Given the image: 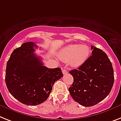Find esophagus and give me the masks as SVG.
Returning <instances> with one entry per match:
<instances>
[{
  "mask_svg": "<svg viewBox=\"0 0 121 121\" xmlns=\"http://www.w3.org/2000/svg\"><path fill=\"white\" fill-rule=\"evenodd\" d=\"M67 73H68V72H67V70L64 69H62V73H63V74L66 75V74H67Z\"/></svg>",
  "mask_w": 121,
  "mask_h": 121,
  "instance_id": "1",
  "label": "esophagus"
}]
</instances>
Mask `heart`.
Instances as JSON below:
<instances>
[{"label":"heart","mask_w":121,"mask_h":121,"mask_svg":"<svg viewBox=\"0 0 121 121\" xmlns=\"http://www.w3.org/2000/svg\"><path fill=\"white\" fill-rule=\"evenodd\" d=\"M90 51L86 45L69 44L60 50L59 57L64 62L69 61L72 67H78L88 59Z\"/></svg>","instance_id":"b5f03b06"}]
</instances>
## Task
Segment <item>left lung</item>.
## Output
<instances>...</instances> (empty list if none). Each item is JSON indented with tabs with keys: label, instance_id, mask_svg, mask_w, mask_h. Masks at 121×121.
<instances>
[{
	"label": "left lung",
	"instance_id": "left-lung-1",
	"mask_svg": "<svg viewBox=\"0 0 121 121\" xmlns=\"http://www.w3.org/2000/svg\"><path fill=\"white\" fill-rule=\"evenodd\" d=\"M91 56L77 69L69 72L73 82L69 88L78 103L85 107L94 106L105 98L114 84V70L107 54L91 46Z\"/></svg>",
	"mask_w": 121,
	"mask_h": 121
}]
</instances>
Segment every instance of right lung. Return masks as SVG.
<instances>
[{
    "label": "right lung",
    "instance_id": "obj_1",
    "mask_svg": "<svg viewBox=\"0 0 121 121\" xmlns=\"http://www.w3.org/2000/svg\"><path fill=\"white\" fill-rule=\"evenodd\" d=\"M38 46L27 42L16 48L7 63L5 83L9 92L24 104L36 106L46 100L55 82L63 77L60 68L49 69L34 52Z\"/></svg>",
    "mask_w": 121,
    "mask_h": 121
}]
</instances>
